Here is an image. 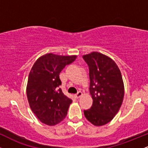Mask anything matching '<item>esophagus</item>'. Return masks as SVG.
I'll use <instances>...</instances> for the list:
<instances>
[{
  "label": "esophagus",
  "mask_w": 148,
  "mask_h": 148,
  "mask_svg": "<svg viewBox=\"0 0 148 148\" xmlns=\"http://www.w3.org/2000/svg\"><path fill=\"white\" fill-rule=\"evenodd\" d=\"M82 95H83L82 92L79 91L77 93H76V94L74 95V97H75L76 98H79V97H81V96H82Z\"/></svg>",
  "instance_id": "1"
}]
</instances>
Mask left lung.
Masks as SVG:
<instances>
[{
    "mask_svg": "<svg viewBox=\"0 0 148 148\" xmlns=\"http://www.w3.org/2000/svg\"><path fill=\"white\" fill-rule=\"evenodd\" d=\"M89 68L90 93L93 102L84 110L86 119L95 126L109 123L121 106L125 88L121 72L111 58L98 52L83 56Z\"/></svg>",
    "mask_w": 148,
    "mask_h": 148,
    "instance_id": "8db88e82",
    "label": "left lung"
}]
</instances>
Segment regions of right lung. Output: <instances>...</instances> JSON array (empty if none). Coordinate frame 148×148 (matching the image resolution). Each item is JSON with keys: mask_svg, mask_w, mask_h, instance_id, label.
I'll list each match as a JSON object with an SVG mask.
<instances>
[{"mask_svg": "<svg viewBox=\"0 0 148 148\" xmlns=\"http://www.w3.org/2000/svg\"><path fill=\"white\" fill-rule=\"evenodd\" d=\"M76 58V56L47 53L34 63L28 76L27 97L32 111L42 123L55 125L67 115L72 100L59 88L61 86L59 74Z\"/></svg>", "mask_w": 148, "mask_h": 148, "instance_id": "1", "label": "right lung"}]
</instances>
